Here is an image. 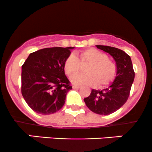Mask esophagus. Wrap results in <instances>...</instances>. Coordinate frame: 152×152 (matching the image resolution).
<instances>
[{
  "label": "esophagus",
  "mask_w": 152,
  "mask_h": 152,
  "mask_svg": "<svg viewBox=\"0 0 152 152\" xmlns=\"http://www.w3.org/2000/svg\"><path fill=\"white\" fill-rule=\"evenodd\" d=\"M72 88H75V89H78V88H80V86L74 85V86H72Z\"/></svg>",
  "instance_id": "esophagus-1"
}]
</instances>
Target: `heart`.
Segmentation results:
<instances>
[{
    "instance_id": "1",
    "label": "heart",
    "mask_w": 152,
    "mask_h": 152,
    "mask_svg": "<svg viewBox=\"0 0 152 152\" xmlns=\"http://www.w3.org/2000/svg\"><path fill=\"white\" fill-rule=\"evenodd\" d=\"M80 62L74 54L69 55L64 63V69L69 77L76 74L80 70V64H88L85 68L86 74L77 75L71 78L72 83L77 85L106 86L115 80L117 66L108 58V55L94 48L80 52Z\"/></svg>"
}]
</instances>
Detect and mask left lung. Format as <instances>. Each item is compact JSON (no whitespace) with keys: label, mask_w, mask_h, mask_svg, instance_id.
Instances as JSON below:
<instances>
[{"label":"left lung","mask_w":152,"mask_h":152,"mask_svg":"<svg viewBox=\"0 0 152 152\" xmlns=\"http://www.w3.org/2000/svg\"><path fill=\"white\" fill-rule=\"evenodd\" d=\"M96 46L113 57L116 62L117 75L108 88L101 91L92 89L90 95L84 98V102L91 112L108 115L118 110L127 101L134 79V72L130 56L125 52L109 46Z\"/></svg>","instance_id":"1"}]
</instances>
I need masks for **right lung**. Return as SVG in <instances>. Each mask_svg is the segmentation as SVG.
<instances>
[{"mask_svg":"<svg viewBox=\"0 0 152 152\" xmlns=\"http://www.w3.org/2000/svg\"><path fill=\"white\" fill-rule=\"evenodd\" d=\"M72 49L74 47L40 49L30 54L22 66V95L37 113H55L65 103L67 92L72 87L65 75L64 63Z\"/></svg>","mask_w":152,"mask_h":152,"instance_id":"obj_1","label":"right lung"}]
</instances>
